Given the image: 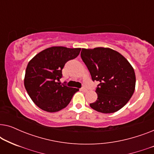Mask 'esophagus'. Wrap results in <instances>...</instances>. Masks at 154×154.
<instances>
[{
    "instance_id": "esophagus-1",
    "label": "esophagus",
    "mask_w": 154,
    "mask_h": 154,
    "mask_svg": "<svg viewBox=\"0 0 154 154\" xmlns=\"http://www.w3.org/2000/svg\"><path fill=\"white\" fill-rule=\"evenodd\" d=\"M81 91H82V92H87V91H88V90H87V89H86V88H81Z\"/></svg>"
}]
</instances>
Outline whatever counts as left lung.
<instances>
[{
    "mask_svg": "<svg viewBox=\"0 0 154 154\" xmlns=\"http://www.w3.org/2000/svg\"><path fill=\"white\" fill-rule=\"evenodd\" d=\"M81 56L92 81L100 82L95 90L97 99L90 104L103 113L120 110L128 102L135 89L133 67L119 52L109 48H82Z\"/></svg>",
    "mask_w": 154,
    "mask_h": 154,
    "instance_id": "1",
    "label": "left lung"
}]
</instances>
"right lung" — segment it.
<instances>
[{"label": "right lung", "instance_id": "obj_1", "mask_svg": "<svg viewBox=\"0 0 154 154\" xmlns=\"http://www.w3.org/2000/svg\"><path fill=\"white\" fill-rule=\"evenodd\" d=\"M81 48L53 46L40 52L29 61L24 76V87L33 103L47 112L66 107L77 88L60 85L62 70L69 60L79 56Z\"/></svg>", "mask_w": 154, "mask_h": 154}]
</instances>
